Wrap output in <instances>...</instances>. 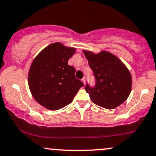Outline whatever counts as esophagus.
Masks as SVG:
<instances>
[{"label": "esophagus", "mask_w": 156, "mask_h": 156, "mask_svg": "<svg viewBox=\"0 0 156 156\" xmlns=\"http://www.w3.org/2000/svg\"><path fill=\"white\" fill-rule=\"evenodd\" d=\"M81 81H82V82H83V84L85 85V83H86V78H82V79H81Z\"/></svg>", "instance_id": "esophagus-1"}]
</instances>
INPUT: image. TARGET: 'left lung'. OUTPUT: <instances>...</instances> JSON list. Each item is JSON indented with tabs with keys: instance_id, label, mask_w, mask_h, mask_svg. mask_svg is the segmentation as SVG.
Segmentation results:
<instances>
[{
	"instance_id": "8db88e82",
	"label": "left lung",
	"mask_w": 156,
	"mask_h": 156,
	"mask_svg": "<svg viewBox=\"0 0 156 156\" xmlns=\"http://www.w3.org/2000/svg\"><path fill=\"white\" fill-rule=\"evenodd\" d=\"M93 71L95 84L87 83L85 90L94 104L105 109L119 107L127 99L132 88V77L126 66L115 55L106 51L94 54L83 51Z\"/></svg>"
}]
</instances>
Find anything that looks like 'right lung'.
Segmentation results:
<instances>
[{
	"label": "right lung",
	"instance_id": "add662e5",
	"mask_svg": "<svg viewBox=\"0 0 156 156\" xmlns=\"http://www.w3.org/2000/svg\"><path fill=\"white\" fill-rule=\"evenodd\" d=\"M75 49L54 43L39 53L31 64L28 83L36 101L50 110H57L73 101L83 83L77 79L75 69L68 60Z\"/></svg>",
	"mask_w": 156,
	"mask_h": 156
}]
</instances>
